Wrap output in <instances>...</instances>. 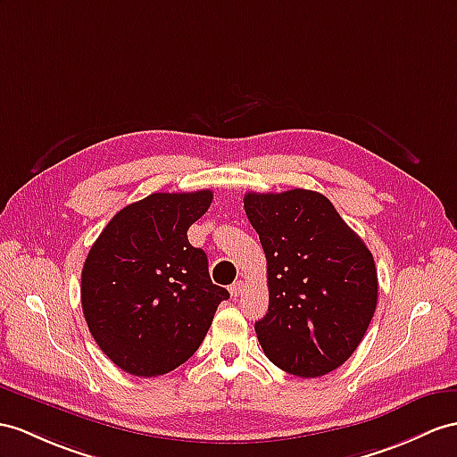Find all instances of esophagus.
I'll list each match as a JSON object with an SVG mask.
<instances>
[{"label":"esophagus","instance_id":"obj_1","mask_svg":"<svg viewBox=\"0 0 457 457\" xmlns=\"http://www.w3.org/2000/svg\"><path fill=\"white\" fill-rule=\"evenodd\" d=\"M228 291H230V296H232V298H238V296L242 295V291H244V281H237V283H232V285H230V288H228Z\"/></svg>","mask_w":457,"mask_h":457}]
</instances>
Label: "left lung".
Segmentation results:
<instances>
[{
	"mask_svg": "<svg viewBox=\"0 0 457 457\" xmlns=\"http://www.w3.org/2000/svg\"><path fill=\"white\" fill-rule=\"evenodd\" d=\"M244 209L267 260L270 308L255 321L265 357L300 378L336 370L374 316L370 250L329 199L312 190L248 192Z\"/></svg>",
	"mask_w": 457,
	"mask_h": 457,
	"instance_id": "left-lung-1",
	"label": "left lung"
}]
</instances>
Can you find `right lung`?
Wrapping results in <instances>:
<instances>
[{"mask_svg": "<svg viewBox=\"0 0 457 457\" xmlns=\"http://www.w3.org/2000/svg\"><path fill=\"white\" fill-rule=\"evenodd\" d=\"M213 192L151 194L110 219L88 250L81 306L106 357L133 376L184 364L202 345L228 291L213 285L207 255L187 228Z\"/></svg>", "mask_w": 457, "mask_h": 457, "instance_id": "obj_1", "label": "right lung"}]
</instances>
